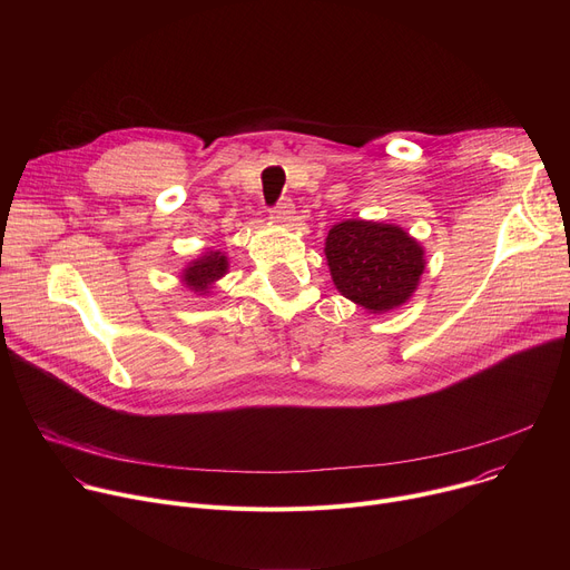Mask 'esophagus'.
Segmentation results:
<instances>
[{"instance_id": "34e87169", "label": "esophagus", "mask_w": 570, "mask_h": 570, "mask_svg": "<svg viewBox=\"0 0 570 570\" xmlns=\"http://www.w3.org/2000/svg\"><path fill=\"white\" fill-rule=\"evenodd\" d=\"M293 214H295V205L288 198H284L275 209H271V220L277 225H288L293 220Z\"/></svg>"}]
</instances>
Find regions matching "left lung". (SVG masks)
Listing matches in <instances>:
<instances>
[{"label": "left lung", "instance_id": "8db88e82", "mask_svg": "<svg viewBox=\"0 0 570 570\" xmlns=\"http://www.w3.org/2000/svg\"><path fill=\"white\" fill-rule=\"evenodd\" d=\"M324 255L341 295L367 313L409 302L426 268L422 243L392 223L347 218L324 238Z\"/></svg>", "mask_w": 570, "mask_h": 570}]
</instances>
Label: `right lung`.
I'll return each mask as SVG.
<instances>
[{"label": "right lung", "mask_w": 570, "mask_h": 570, "mask_svg": "<svg viewBox=\"0 0 570 570\" xmlns=\"http://www.w3.org/2000/svg\"><path fill=\"white\" fill-rule=\"evenodd\" d=\"M229 262L227 255L220 250H207L203 253L198 259L189 262L183 268L180 282L183 286H187L189 291H194L196 295H209V291L214 288V284L227 275Z\"/></svg>", "instance_id": "add662e5"}]
</instances>
